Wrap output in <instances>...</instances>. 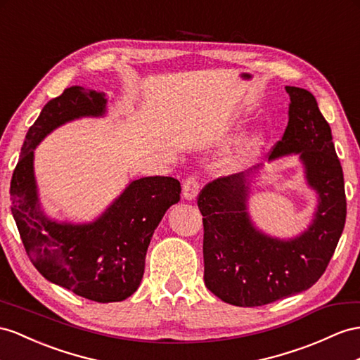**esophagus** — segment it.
Listing matches in <instances>:
<instances>
[{
    "label": "esophagus",
    "mask_w": 360,
    "mask_h": 360,
    "mask_svg": "<svg viewBox=\"0 0 360 360\" xmlns=\"http://www.w3.org/2000/svg\"><path fill=\"white\" fill-rule=\"evenodd\" d=\"M198 190H199V182L195 176H190L182 184V196L187 200H195L198 196Z\"/></svg>",
    "instance_id": "obj_1"
}]
</instances>
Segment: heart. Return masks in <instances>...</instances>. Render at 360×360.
<instances>
[{
	"mask_svg": "<svg viewBox=\"0 0 360 360\" xmlns=\"http://www.w3.org/2000/svg\"><path fill=\"white\" fill-rule=\"evenodd\" d=\"M263 143H264V136L262 134H257L252 138H250V140L245 143L242 149L238 150V153L234 156L233 165H236V167H240V165L251 162L255 156L259 155Z\"/></svg>",
	"mask_w": 360,
	"mask_h": 360,
	"instance_id": "heart-1",
	"label": "heart"
}]
</instances>
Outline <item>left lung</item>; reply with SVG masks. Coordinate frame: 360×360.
Returning a JSON list of instances; mask_svg holds the SVG:
<instances>
[{
  "mask_svg": "<svg viewBox=\"0 0 360 360\" xmlns=\"http://www.w3.org/2000/svg\"><path fill=\"white\" fill-rule=\"evenodd\" d=\"M289 123L269 162L298 155L304 179L318 205L307 229L292 238L263 233L251 219L248 200L262 165L219 178L200 191L204 216V281L217 298L238 307H257L307 290L324 274L344 231V173L331 129L311 92L285 86Z\"/></svg>",
  "mask_w": 360,
  "mask_h": 360,
  "instance_id": "8db88e82",
  "label": "left lung"
}]
</instances>
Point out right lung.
Wrapping results in <instances>:
<instances>
[{
	"label": "right lung",
	"mask_w": 360,
	"mask_h": 360,
	"mask_svg": "<svg viewBox=\"0 0 360 360\" xmlns=\"http://www.w3.org/2000/svg\"><path fill=\"white\" fill-rule=\"evenodd\" d=\"M105 92L67 88L50 100L25 135L12 182V214L30 262L44 278L97 302L131 297L144 274L146 252L156 226L181 184L170 176L131 181L96 220L59 222L42 210L34 178V149L59 126L84 117H105Z\"/></svg>",
	"instance_id": "1"
}]
</instances>
